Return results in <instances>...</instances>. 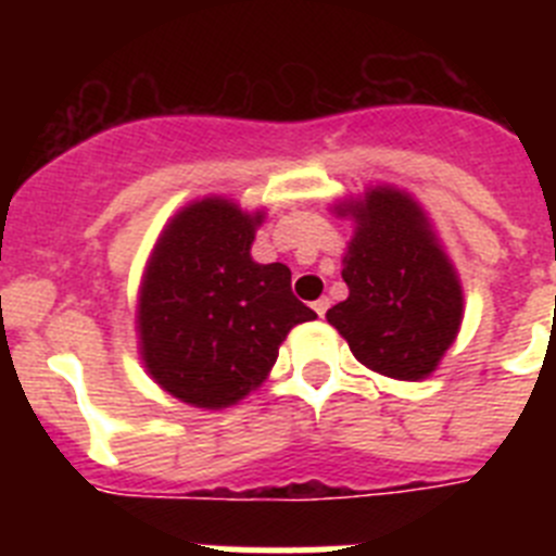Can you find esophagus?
<instances>
[{"label":"esophagus","mask_w":556,"mask_h":556,"mask_svg":"<svg viewBox=\"0 0 556 556\" xmlns=\"http://www.w3.org/2000/svg\"><path fill=\"white\" fill-rule=\"evenodd\" d=\"M312 308H314V312H317V314H320V317H326V312H328V298H320V301H314Z\"/></svg>","instance_id":"34e87169"}]
</instances>
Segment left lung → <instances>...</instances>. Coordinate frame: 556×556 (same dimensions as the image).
Returning <instances> with one entry per match:
<instances>
[{
  "instance_id": "obj_1",
  "label": "left lung",
  "mask_w": 556,
  "mask_h": 556,
  "mask_svg": "<svg viewBox=\"0 0 556 556\" xmlns=\"http://www.w3.org/2000/svg\"><path fill=\"white\" fill-rule=\"evenodd\" d=\"M356 230L342 258L348 298L328 323L353 356L397 381L437 370L462 323V287L424 208L392 186L337 205Z\"/></svg>"
}]
</instances>
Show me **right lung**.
<instances>
[{
  "label": "right lung",
  "mask_w": 556,
  "mask_h": 556,
  "mask_svg": "<svg viewBox=\"0 0 556 556\" xmlns=\"http://www.w3.org/2000/svg\"><path fill=\"white\" fill-rule=\"evenodd\" d=\"M262 211L223 198L186 205L152 250L139 289L141 362L184 404L225 409L262 384L278 345L317 314L292 294L287 264L250 255Z\"/></svg>",
  "instance_id": "1"
}]
</instances>
